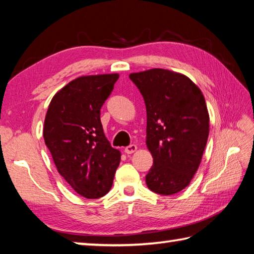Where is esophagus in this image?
<instances>
[{"label":"esophagus","mask_w":254,"mask_h":254,"mask_svg":"<svg viewBox=\"0 0 254 254\" xmlns=\"http://www.w3.org/2000/svg\"><path fill=\"white\" fill-rule=\"evenodd\" d=\"M137 148H136V145L135 144H130V145H127V147L124 149V151H126V153L127 154H131V153H133L135 151Z\"/></svg>","instance_id":"1"}]
</instances>
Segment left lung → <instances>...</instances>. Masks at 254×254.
<instances>
[{
	"label": "left lung",
	"instance_id": "obj_1",
	"mask_svg": "<svg viewBox=\"0 0 254 254\" xmlns=\"http://www.w3.org/2000/svg\"><path fill=\"white\" fill-rule=\"evenodd\" d=\"M128 77L147 109V147L153 166L145 183L153 192L174 195L190 183L207 143L205 98L187 76L175 71L154 68Z\"/></svg>",
	"mask_w": 254,
	"mask_h": 254
}]
</instances>
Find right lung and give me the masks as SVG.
<instances>
[{
	"label": "right lung",
	"instance_id": "obj_1",
	"mask_svg": "<svg viewBox=\"0 0 254 254\" xmlns=\"http://www.w3.org/2000/svg\"><path fill=\"white\" fill-rule=\"evenodd\" d=\"M118 79V74L78 77L56 94L47 111L46 145L60 176L85 198L110 191L121 160L101 123V109Z\"/></svg>",
	"mask_w": 254,
	"mask_h": 254
}]
</instances>
